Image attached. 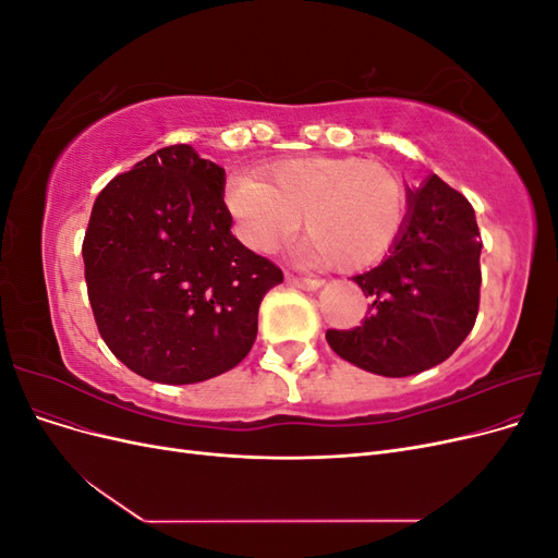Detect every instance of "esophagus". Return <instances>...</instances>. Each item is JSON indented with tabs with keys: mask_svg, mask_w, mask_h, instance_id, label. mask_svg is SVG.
I'll list each match as a JSON object with an SVG mask.
<instances>
[{
	"mask_svg": "<svg viewBox=\"0 0 558 558\" xmlns=\"http://www.w3.org/2000/svg\"><path fill=\"white\" fill-rule=\"evenodd\" d=\"M286 283L295 286L300 291H318L320 281L318 279H305V277H295V275H286Z\"/></svg>",
	"mask_w": 558,
	"mask_h": 558,
	"instance_id": "esophagus-1",
	"label": "esophagus"
}]
</instances>
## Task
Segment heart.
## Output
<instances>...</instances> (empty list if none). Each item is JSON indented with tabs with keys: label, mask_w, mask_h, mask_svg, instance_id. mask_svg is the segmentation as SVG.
Masks as SVG:
<instances>
[{
	"label": "heart",
	"mask_w": 558,
	"mask_h": 558,
	"mask_svg": "<svg viewBox=\"0 0 558 558\" xmlns=\"http://www.w3.org/2000/svg\"><path fill=\"white\" fill-rule=\"evenodd\" d=\"M226 205L240 238L267 253L289 242L305 216L302 258L312 265L363 269L396 246L410 199L400 177L359 158H293L228 183Z\"/></svg>",
	"instance_id": "1"
}]
</instances>
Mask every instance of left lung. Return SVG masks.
<instances>
[{
	"mask_svg": "<svg viewBox=\"0 0 558 558\" xmlns=\"http://www.w3.org/2000/svg\"><path fill=\"white\" fill-rule=\"evenodd\" d=\"M408 223L388 256L353 277L373 307L363 326L328 330L337 356L381 377L440 365L475 326L482 240L470 202L430 174L408 189Z\"/></svg>",
	"mask_w": 558,
	"mask_h": 558,
	"instance_id": "left-lung-1",
	"label": "left lung"
}]
</instances>
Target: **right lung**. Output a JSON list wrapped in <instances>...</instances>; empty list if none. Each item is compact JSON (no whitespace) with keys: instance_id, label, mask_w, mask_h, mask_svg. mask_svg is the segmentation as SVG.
<instances>
[{"instance_id":"add662e5","label":"right lung","mask_w":558,"mask_h":558,"mask_svg":"<svg viewBox=\"0 0 558 558\" xmlns=\"http://www.w3.org/2000/svg\"><path fill=\"white\" fill-rule=\"evenodd\" d=\"M226 170L189 144L150 154L97 195L83 240L95 324L113 356L158 384L228 373L258 335L281 269L234 234Z\"/></svg>"}]
</instances>
